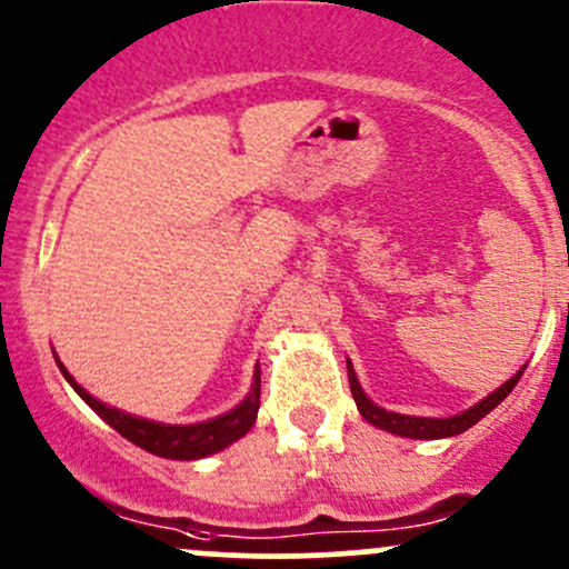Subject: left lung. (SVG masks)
<instances>
[{"instance_id":"8db88e82","label":"left lung","mask_w":569,"mask_h":569,"mask_svg":"<svg viewBox=\"0 0 569 569\" xmlns=\"http://www.w3.org/2000/svg\"><path fill=\"white\" fill-rule=\"evenodd\" d=\"M347 375H350V390H352V399H356L358 405V412L363 415L371 426H377V429L388 433H399V437H407V439H445V437H456V433L472 429V426L486 418L493 407L502 405L507 396H510V390L516 388V382L521 380L523 369H518L510 380L499 385L497 390H491V393H488L486 399H480L478 405H472L458 415H450V418H420V415H401V412H390V409L385 407H377L375 401L363 393V388H360L358 375L356 369H352L350 360H347Z\"/></svg>"}]
</instances>
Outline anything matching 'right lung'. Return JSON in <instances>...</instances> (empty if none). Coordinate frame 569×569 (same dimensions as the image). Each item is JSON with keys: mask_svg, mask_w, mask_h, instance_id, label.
Returning a JSON list of instances; mask_svg holds the SVG:
<instances>
[{"mask_svg": "<svg viewBox=\"0 0 569 569\" xmlns=\"http://www.w3.org/2000/svg\"><path fill=\"white\" fill-rule=\"evenodd\" d=\"M59 371L64 375V380L72 385L78 396H81L87 405L106 420L111 429H116L124 439H130L138 448L149 450V453L173 458V461H194V458H206L211 453H219L228 445H233L236 439H241L243 433L254 426L260 409V366H254L252 377V390L243 396L241 405H236L228 412L217 415V418L203 420V423H157V420L138 418V415L124 412V409H116L106 401L94 399L87 388H81L76 380H72L70 371L64 369L62 360L57 358Z\"/></svg>", "mask_w": 569, "mask_h": 569, "instance_id": "add662e5", "label": "right lung"}]
</instances>
